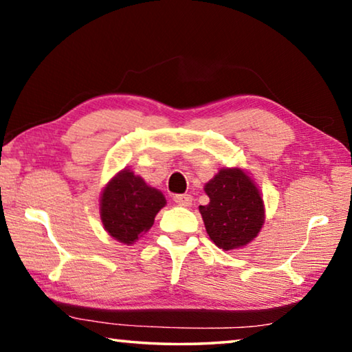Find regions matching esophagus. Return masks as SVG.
Here are the masks:
<instances>
[{
	"label": "esophagus",
	"mask_w": 352,
	"mask_h": 352,
	"mask_svg": "<svg viewBox=\"0 0 352 352\" xmlns=\"http://www.w3.org/2000/svg\"><path fill=\"white\" fill-rule=\"evenodd\" d=\"M174 200H175V204L182 205V206H190V205H192V197H190L189 194H178V195H175Z\"/></svg>",
	"instance_id": "1"
}]
</instances>
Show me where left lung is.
Listing matches in <instances>:
<instances>
[{"label":"left lung","mask_w":352,"mask_h":352,"mask_svg":"<svg viewBox=\"0 0 352 352\" xmlns=\"http://www.w3.org/2000/svg\"><path fill=\"white\" fill-rule=\"evenodd\" d=\"M210 204L199 206L206 233L219 248L230 252L252 242L264 225L259 189L239 168L220 169L205 184Z\"/></svg>","instance_id":"left-lung-1"}]
</instances>
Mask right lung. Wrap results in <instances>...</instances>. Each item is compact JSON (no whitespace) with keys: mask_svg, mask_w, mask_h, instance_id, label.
Instances as JSON below:
<instances>
[{"mask_svg":"<svg viewBox=\"0 0 352 352\" xmlns=\"http://www.w3.org/2000/svg\"><path fill=\"white\" fill-rule=\"evenodd\" d=\"M164 205L162 190L124 169L107 183L100 194V220L107 233L130 245L151 230L155 216Z\"/></svg>","mask_w":352,"mask_h":352,"instance_id":"1","label":"right lung"}]
</instances>
